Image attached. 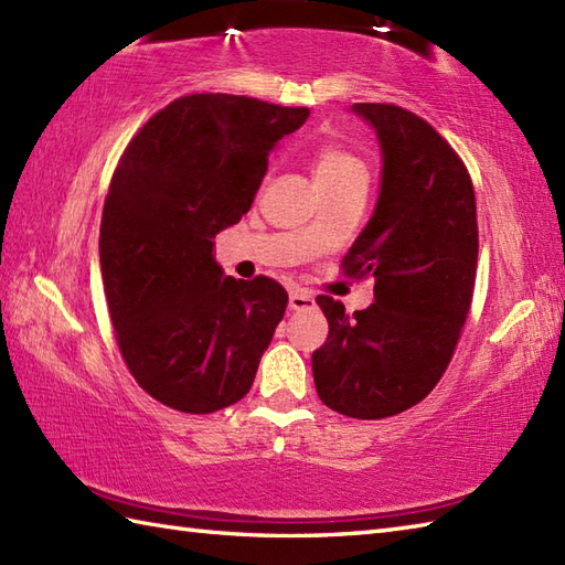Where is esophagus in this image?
<instances>
[{
  "mask_svg": "<svg viewBox=\"0 0 565 565\" xmlns=\"http://www.w3.org/2000/svg\"><path fill=\"white\" fill-rule=\"evenodd\" d=\"M313 306H316V301L308 291H303V289L291 291V296H289V308L291 310H306V308H313Z\"/></svg>",
  "mask_w": 565,
  "mask_h": 565,
  "instance_id": "34e87169",
  "label": "esophagus"
}]
</instances>
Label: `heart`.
<instances>
[{
  "label": "heart",
  "instance_id": "b5f03b06",
  "mask_svg": "<svg viewBox=\"0 0 565 565\" xmlns=\"http://www.w3.org/2000/svg\"><path fill=\"white\" fill-rule=\"evenodd\" d=\"M313 177L322 191L338 189L352 182H366V167L356 154L340 142H320L313 150Z\"/></svg>",
  "mask_w": 565,
  "mask_h": 565
}]
</instances>
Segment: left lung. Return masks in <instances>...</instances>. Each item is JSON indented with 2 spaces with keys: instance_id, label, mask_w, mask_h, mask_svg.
<instances>
[{
  "instance_id": "1",
  "label": "left lung",
  "mask_w": 565,
  "mask_h": 565,
  "mask_svg": "<svg viewBox=\"0 0 565 565\" xmlns=\"http://www.w3.org/2000/svg\"><path fill=\"white\" fill-rule=\"evenodd\" d=\"M383 152L376 211L342 259L374 279L376 301L344 313L316 301L328 340L313 352L320 401L356 419L398 415L427 398L447 371L471 308L478 264L473 182L425 118L395 104H354Z\"/></svg>"
}]
</instances>
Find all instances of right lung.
I'll return each instance as SVG.
<instances>
[{"instance_id": "obj_1", "label": "right lung", "mask_w": 565, "mask_h": 565, "mask_svg": "<svg viewBox=\"0 0 565 565\" xmlns=\"http://www.w3.org/2000/svg\"><path fill=\"white\" fill-rule=\"evenodd\" d=\"M308 109L189 94L128 142L99 231L106 303L138 386L179 413L245 398L289 294L269 276H223L213 237L249 211L269 150Z\"/></svg>"}]
</instances>
